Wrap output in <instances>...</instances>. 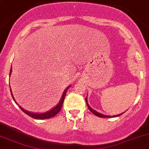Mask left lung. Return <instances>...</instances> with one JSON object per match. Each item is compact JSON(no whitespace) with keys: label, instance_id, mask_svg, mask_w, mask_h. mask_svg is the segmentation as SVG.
I'll return each instance as SVG.
<instances>
[{"label":"left lung","instance_id":"1","mask_svg":"<svg viewBox=\"0 0 149 149\" xmlns=\"http://www.w3.org/2000/svg\"><path fill=\"white\" fill-rule=\"evenodd\" d=\"M86 103H87V105H88V109H89L90 110H91V112H92L93 113L95 114V115L97 116V117H106V118H107V117H112V116H107V115H104V114H102L100 113V112H96L95 110H94V109H92V108H91V107H90V105H89V104H88V100H87V97H86ZM121 114H117V115H114L113 117H119V116H120Z\"/></svg>","mask_w":149,"mask_h":149}]
</instances>
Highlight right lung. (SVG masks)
<instances>
[{
    "label": "right lung",
    "mask_w": 149,
    "mask_h": 149,
    "mask_svg": "<svg viewBox=\"0 0 149 149\" xmlns=\"http://www.w3.org/2000/svg\"><path fill=\"white\" fill-rule=\"evenodd\" d=\"M11 71H12V66H11L10 71V76ZM70 86H69L68 87H67L66 89L64 91V92L63 93V95H62V96H61V100H60L59 102H58V104H57L56 107H54L53 109H52L51 110L48 111V112H45V113H33V112H28V111L25 110V109H24L22 107H21L20 106H19V108L21 109V110L23 111L24 113L27 114V115L30 116L31 117H32V118H34V119H37V120H45V119L52 118V117L56 116V114L59 112V111L61 110L62 104H63V100H64L65 96H66V92H67V91H68V88H70ZM10 92H11V95H12L13 98V100H14L13 95V94H12V91H11V88H10ZM14 101H15V100H14ZM15 103H16V102H15Z\"/></svg>",
    "instance_id": "1"
}]
</instances>
